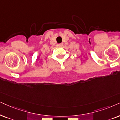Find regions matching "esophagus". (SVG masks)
Returning <instances> with one entry per match:
<instances>
[{
	"label": "esophagus",
	"instance_id": "obj_1",
	"mask_svg": "<svg viewBox=\"0 0 120 120\" xmlns=\"http://www.w3.org/2000/svg\"><path fill=\"white\" fill-rule=\"evenodd\" d=\"M63 45V43H60V44H59V47H62Z\"/></svg>",
	"mask_w": 120,
	"mask_h": 120
}]
</instances>
